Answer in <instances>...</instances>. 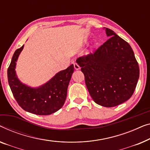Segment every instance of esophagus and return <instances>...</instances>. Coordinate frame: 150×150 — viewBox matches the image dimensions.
I'll list each match as a JSON object with an SVG mask.
<instances>
[{"label": "esophagus", "instance_id": "1", "mask_svg": "<svg viewBox=\"0 0 150 150\" xmlns=\"http://www.w3.org/2000/svg\"><path fill=\"white\" fill-rule=\"evenodd\" d=\"M74 68L75 70H79L80 69V67L77 64V63H74Z\"/></svg>", "mask_w": 150, "mask_h": 150}]
</instances>
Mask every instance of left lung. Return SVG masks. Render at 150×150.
<instances>
[{
	"instance_id": "obj_1",
	"label": "left lung",
	"mask_w": 150,
	"mask_h": 150,
	"mask_svg": "<svg viewBox=\"0 0 150 150\" xmlns=\"http://www.w3.org/2000/svg\"><path fill=\"white\" fill-rule=\"evenodd\" d=\"M109 39L93 54L80 57L88 92L96 104L112 107L128 100L133 94L139 77L134 52L126 41L111 29L105 28Z\"/></svg>"
}]
</instances>
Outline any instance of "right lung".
<instances>
[{"label":"right lung","mask_w":150,"mask_h":150,"mask_svg":"<svg viewBox=\"0 0 150 150\" xmlns=\"http://www.w3.org/2000/svg\"><path fill=\"white\" fill-rule=\"evenodd\" d=\"M24 45L15 52L7 70L8 81L15 99L24 110L40 115H47L58 111L67 98V88L74 66L56 73L49 81L38 88H31L22 83L17 77L16 62Z\"/></svg>","instance_id":"add662e5"}]
</instances>
